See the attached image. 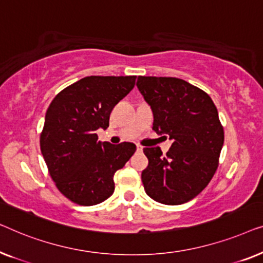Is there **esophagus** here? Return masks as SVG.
I'll use <instances>...</instances> for the list:
<instances>
[{"instance_id": "34e87169", "label": "esophagus", "mask_w": 263, "mask_h": 263, "mask_svg": "<svg viewBox=\"0 0 263 263\" xmlns=\"http://www.w3.org/2000/svg\"><path fill=\"white\" fill-rule=\"evenodd\" d=\"M137 151H138V153H142L143 146L142 145H138V144H137Z\"/></svg>"}]
</instances>
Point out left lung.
<instances>
[{
    "label": "left lung",
    "mask_w": 263,
    "mask_h": 263,
    "mask_svg": "<svg viewBox=\"0 0 263 263\" xmlns=\"http://www.w3.org/2000/svg\"><path fill=\"white\" fill-rule=\"evenodd\" d=\"M137 87L153 109V130L173 140L165 156L160 147L143 150L149 160L142 173L144 190L161 204H184L218 168L224 130L217 107L204 90L176 77L138 76Z\"/></svg>",
    "instance_id": "1"
}]
</instances>
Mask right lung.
<instances>
[{
	"mask_svg": "<svg viewBox=\"0 0 263 263\" xmlns=\"http://www.w3.org/2000/svg\"><path fill=\"white\" fill-rule=\"evenodd\" d=\"M136 76H88L66 87L50 103L40 149L59 192L91 206L114 192L113 176L135 154L133 143L99 142L114 106L133 89Z\"/></svg>",
	"mask_w": 263,
	"mask_h": 263,
	"instance_id": "add662e5",
	"label": "right lung"
}]
</instances>
